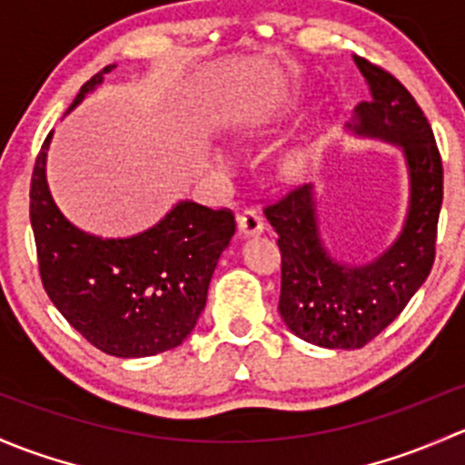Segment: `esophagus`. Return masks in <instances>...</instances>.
<instances>
[{
    "label": "esophagus",
    "mask_w": 465,
    "mask_h": 465,
    "mask_svg": "<svg viewBox=\"0 0 465 465\" xmlns=\"http://www.w3.org/2000/svg\"><path fill=\"white\" fill-rule=\"evenodd\" d=\"M237 228L242 237H255V234L264 232V219L255 208H246L237 217Z\"/></svg>",
    "instance_id": "34e87169"
}]
</instances>
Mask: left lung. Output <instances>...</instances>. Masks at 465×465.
Wrapping results in <instances>:
<instances>
[{"instance_id": "8db88e82", "label": "left lung", "mask_w": 465, "mask_h": 465, "mask_svg": "<svg viewBox=\"0 0 465 465\" xmlns=\"http://www.w3.org/2000/svg\"><path fill=\"white\" fill-rule=\"evenodd\" d=\"M371 100L353 109V136L401 147L410 199L403 228L390 248L365 264H344L320 234L313 185L268 205L266 219L282 251L280 315L298 338L327 349H361L399 318L434 264L443 201V165L432 127L391 74L353 57Z\"/></svg>"}]
</instances>
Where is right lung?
Masks as SVG:
<instances>
[{"label": "right lung", "mask_w": 465, "mask_h": 465, "mask_svg": "<svg viewBox=\"0 0 465 465\" xmlns=\"http://www.w3.org/2000/svg\"><path fill=\"white\" fill-rule=\"evenodd\" d=\"M114 66L83 84L69 112ZM51 138L54 132L31 181V226L51 302L109 356L145 358L179 347L197 324L214 268L234 234L232 213L179 201L159 223L132 237L80 231L57 208L46 183Z\"/></svg>", "instance_id": "add662e5"}]
</instances>
